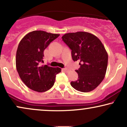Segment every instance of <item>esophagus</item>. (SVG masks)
Segmentation results:
<instances>
[{
  "instance_id": "34e87169",
  "label": "esophagus",
  "mask_w": 127,
  "mask_h": 127,
  "mask_svg": "<svg viewBox=\"0 0 127 127\" xmlns=\"http://www.w3.org/2000/svg\"><path fill=\"white\" fill-rule=\"evenodd\" d=\"M63 70L64 71L66 72V73H68V72L69 71H70V70H69V69H68V68H63Z\"/></svg>"
}]
</instances>
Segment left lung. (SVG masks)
Masks as SVG:
<instances>
[{
  "label": "left lung",
  "mask_w": 127,
  "mask_h": 127,
  "mask_svg": "<svg viewBox=\"0 0 127 127\" xmlns=\"http://www.w3.org/2000/svg\"><path fill=\"white\" fill-rule=\"evenodd\" d=\"M62 40L71 50L73 60L80 62V67L75 70L78 79L70 84L81 92L93 91L103 80L108 64V54L101 41L85 32L67 33Z\"/></svg>",
  "instance_id": "8db88e82"
}]
</instances>
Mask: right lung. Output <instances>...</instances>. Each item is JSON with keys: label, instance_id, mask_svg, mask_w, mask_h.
I'll list each match as a JSON object with an SVG mask.
<instances>
[{"label": "right lung", "instance_id": "obj_1", "mask_svg": "<svg viewBox=\"0 0 127 127\" xmlns=\"http://www.w3.org/2000/svg\"><path fill=\"white\" fill-rule=\"evenodd\" d=\"M60 36L41 30L30 32L21 40L16 52V66L19 76L29 89L45 92L53 86L59 67L43 63L44 50L50 43Z\"/></svg>", "mask_w": 127, "mask_h": 127}]
</instances>
